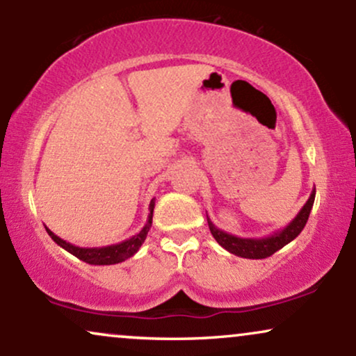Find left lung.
Instances as JSON below:
<instances>
[{"label": "left lung", "mask_w": 356, "mask_h": 356, "mask_svg": "<svg viewBox=\"0 0 356 356\" xmlns=\"http://www.w3.org/2000/svg\"><path fill=\"white\" fill-rule=\"evenodd\" d=\"M314 194H316V191L313 189L308 201L305 202V206L301 207L291 222L286 224L283 229H277L273 234L264 236V238H239V236L229 234V232L216 227L209 219V216H207V224H209L211 234L214 236V239L226 251H229L231 254L246 257V259H264V257L275 254L276 251H280L286 244L291 243L293 239H296L298 234L303 231L306 222H308L309 212L313 209Z\"/></svg>", "instance_id": "obj_1"}]
</instances>
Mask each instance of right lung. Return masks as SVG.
<instances>
[{"label":"right lung","instance_id":"1","mask_svg":"<svg viewBox=\"0 0 356 356\" xmlns=\"http://www.w3.org/2000/svg\"><path fill=\"white\" fill-rule=\"evenodd\" d=\"M154 206H155V199L150 201L149 218H147L145 226L142 227L140 232H137V234L132 236V238L122 241V243L110 244V246L80 248V246H75V244H72V243H67L65 239L58 238V236H56L55 232H51L50 229H48V227H44V229H47L48 234H50V238L55 241V243L58 244L60 248H63L65 251H68L70 254L79 257V259H81V261H85V263L95 264V266H108V264H118V263H122V261L132 257L138 251V249H140L142 244H144L147 234H149L150 226H152Z\"/></svg>","mask_w":356,"mask_h":356}]
</instances>
